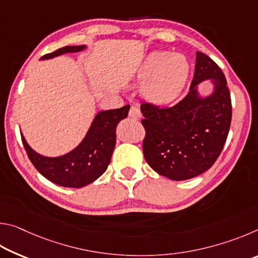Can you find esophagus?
<instances>
[{"label":"esophagus","instance_id":"obj_1","mask_svg":"<svg viewBox=\"0 0 258 258\" xmlns=\"http://www.w3.org/2000/svg\"><path fill=\"white\" fill-rule=\"evenodd\" d=\"M128 116L133 119H140V118H141V111H140V109L138 107L132 106L130 108Z\"/></svg>","mask_w":258,"mask_h":258}]
</instances>
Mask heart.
Here are the masks:
<instances>
[{
  "label": "heart",
  "instance_id": "heart-1",
  "mask_svg": "<svg viewBox=\"0 0 258 258\" xmlns=\"http://www.w3.org/2000/svg\"><path fill=\"white\" fill-rule=\"evenodd\" d=\"M190 64L181 53L155 51L147 55L138 72V80L146 82L142 93L155 103H168L178 97L189 76Z\"/></svg>",
  "mask_w": 258,
  "mask_h": 258
}]
</instances>
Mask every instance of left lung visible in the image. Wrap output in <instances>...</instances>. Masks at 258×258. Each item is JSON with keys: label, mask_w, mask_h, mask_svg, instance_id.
<instances>
[{"label": "left lung", "mask_w": 258, "mask_h": 258, "mask_svg": "<svg viewBox=\"0 0 258 258\" xmlns=\"http://www.w3.org/2000/svg\"><path fill=\"white\" fill-rule=\"evenodd\" d=\"M213 79L216 90L199 98L197 85ZM141 123L146 130L143 155L161 176L183 181L206 172L223 150L232 104L223 72L208 55L197 52L196 69L187 94L168 108L143 102Z\"/></svg>", "instance_id": "obj_1"}]
</instances>
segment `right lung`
Returning a JSON list of instances; mask_svg holds the SVG:
<instances>
[{"instance_id": "add662e5", "label": "right lung", "mask_w": 258, "mask_h": 258, "mask_svg": "<svg viewBox=\"0 0 258 258\" xmlns=\"http://www.w3.org/2000/svg\"><path fill=\"white\" fill-rule=\"evenodd\" d=\"M84 47V45L63 46L43 55L41 59L78 52ZM128 110L127 104L119 109L100 111L80 146L64 156L49 158L38 155L21 135L24 148L34 167L49 181L66 187L85 186L101 176L107 169L116 145V126L127 117Z\"/></svg>"}]
</instances>
